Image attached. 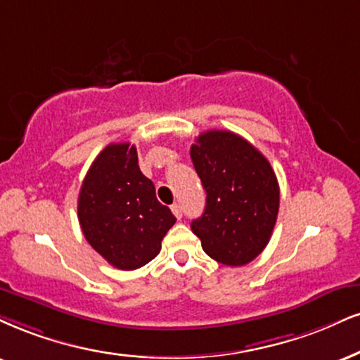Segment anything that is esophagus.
Listing matches in <instances>:
<instances>
[{
	"label": "esophagus",
	"instance_id": "34e87169",
	"mask_svg": "<svg viewBox=\"0 0 360 360\" xmlns=\"http://www.w3.org/2000/svg\"><path fill=\"white\" fill-rule=\"evenodd\" d=\"M172 212H173V215L176 217V219H181V207H180V203H173Z\"/></svg>",
	"mask_w": 360,
	"mask_h": 360
}]
</instances>
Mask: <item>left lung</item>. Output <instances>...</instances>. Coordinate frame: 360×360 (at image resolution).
I'll use <instances>...</instances> for the list:
<instances>
[{
  "mask_svg": "<svg viewBox=\"0 0 360 360\" xmlns=\"http://www.w3.org/2000/svg\"><path fill=\"white\" fill-rule=\"evenodd\" d=\"M207 192L205 212L192 232L212 259L230 267L252 262L267 247L281 202L269 160L237 133L210 130L190 148Z\"/></svg>",
  "mask_w": 360,
  "mask_h": 360,
  "instance_id": "obj_1",
  "label": "left lung"
}]
</instances>
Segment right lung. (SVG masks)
Returning <instances> with one entry per match:
<instances>
[{
    "mask_svg": "<svg viewBox=\"0 0 360 360\" xmlns=\"http://www.w3.org/2000/svg\"><path fill=\"white\" fill-rule=\"evenodd\" d=\"M78 220L86 242L120 270L153 260L176 221L157 200L130 143H110L91 163L79 188Z\"/></svg>",
    "mask_w": 360,
    "mask_h": 360,
    "instance_id": "add662e5",
    "label": "right lung"
}]
</instances>
